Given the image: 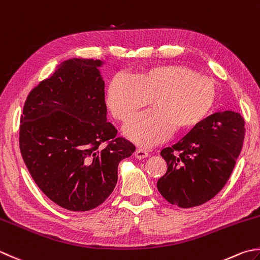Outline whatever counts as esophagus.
Masks as SVG:
<instances>
[{
  "label": "esophagus",
  "mask_w": 260,
  "mask_h": 260,
  "mask_svg": "<svg viewBox=\"0 0 260 260\" xmlns=\"http://www.w3.org/2000/svg\"><path fill=\"white\" fill-rule=\"evenodd\" d=\"M149 152H147L146 150H143V149H137L135 151V157L136 159L139 160H142V159H145V157L149 156Z\"/></svg>",
  "instance_id": "obj_1"
}]
</instances>
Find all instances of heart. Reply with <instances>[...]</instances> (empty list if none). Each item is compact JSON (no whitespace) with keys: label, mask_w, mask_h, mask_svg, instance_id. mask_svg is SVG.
I'll return each mask as SVG.
<instances>
[{"label":"heart","mask_w":260,"mask_h":260,"mask_svg":"<svg viewBox=\"0 0 260 260\" xmlns=\"http://www.w3.org/2000/svg\"><path fill=\"white\" fill-rule=\"evenodd\" d=\"M217 98L214 81L184 65L153 66L137 78L117 74L107 90V106L116 119L129 121L153 99L155 108L127 125L125 135L141 146L166 141L172 132L195 128L211 114Z\"/></svg>","instance_id":"b5f03b06"}]
</instances>
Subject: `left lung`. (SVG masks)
<instances>
[{
    "mask_svg": "<svg viewBox=\"0 0 260 260\" xmlns=\"http://www.w3.org/2000/svg\"><path fill=\"white\" fill-rule=\"evenodd\" d=\"M245 132V119L235 111L208 116L181 141L161 151L168 169L157 180V190L181 208L212 200L232 174Z\"/></svg>",
    "mask_w": 260,
    "mask_h": 260,
    "instance_id": "8db88e82",
    "label": "left lung"
}]
</instances>
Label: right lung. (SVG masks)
<instances>
[{
    "label": "right lung",
    "instance_id": "obj_1",
    "mask_svg": "<svg viewBox=\"0 0 260 260\" xmlns=\"http://www.w3.org/2000/svg\"><path fill=\"white\" fill-rule=\"evenodd\" d=\"M103 65L64 60L30 91L20 119V151L32 179L50 201L73 212L103 204L117 184L119 162L135 151L107 121Z\"/></svg>",
    "mask_w": 260,
    "mask_h": 260
}]
</instances>
